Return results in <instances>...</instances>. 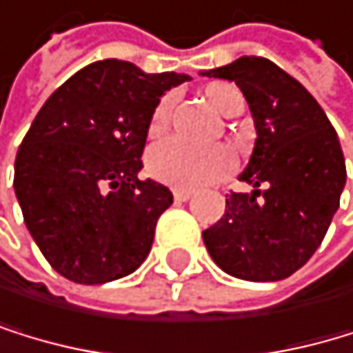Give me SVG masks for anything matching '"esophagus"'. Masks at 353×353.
Wrapping results in <instances>:
<instances>
[{
    "label": "esophagus",
    "instance_id": "1",
    "mask_svg": "<svg viewBox=\"0 0 353 353\" xmlns=\"http://www.w3.org/2000/svg\"><path fill=\"white\" fill-rule=\"evenodd\" d=\"M193 191H188V188H173V199L175 201H186L191 199Z\"/></svg>",
    "mask_w": 353,
    "mask_h": 353
}]
</instances>
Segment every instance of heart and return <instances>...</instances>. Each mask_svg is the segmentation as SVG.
<instances>
[{
  "label": "heart",
  "instance_id": "obj_1",
  "mask_svg": "<svg viewBox=\"0 0 353 353\" xmlns=\"http://www.w3.org/2000/svg\"><path fill=\"white\" fill-rule=\"evenodd\" d=\"M206 99L223 117H236L243 110V95L232 84H210ZM173 108V95L158 101L150 119V137H160L167 130ZM234 169V156L221 145L193 147L180 139H167L154 145L147 154V171L154 180L175 188H199L212 184Z\"/></svg>",
  "mask_w": 353,
  "mask_h": 353
}]
</instances>
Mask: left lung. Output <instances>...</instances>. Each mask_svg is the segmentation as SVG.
I'll return each mask as SVG.
<instances>
[{
    "mask_svg": "<svg viewBox=\"0 0 353 353\" xmlns=\"http://www.w3.org/2000/svg\"><path fill=\"white\" fill-rule=\"evenodd\" d=\"M201 75L236 82L256 125V147L225 214L203 230V243L225 273L278 282L304 267L339 210L345 158L323 108L295 77L267 58L243 56Z\"/></svg>",
    "mask_w": 353,
    "mask_h": 353,
    "instance_id": "8db88e82",
    "label": "left lung"
}]
</instances>
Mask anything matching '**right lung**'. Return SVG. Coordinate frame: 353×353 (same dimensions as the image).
Here are the masks:
<instances>
[{"label":"right lung","mask_w":353,"mask_h":353,"mask_svg":"<svg viewBox=\"0 0 353 353\" xmlns=\"http://www.w3.org/2000/svg\"><path fill=\"white\" fill-rule=\"evenodd\" d=\"M191 77L99 60L58 86L14 160V193L39 250L60 276L103 284L137 271L173 195L139 180L152 112Z\"/></svg>","instance_id":"right-lung-1"}]
</instances>
